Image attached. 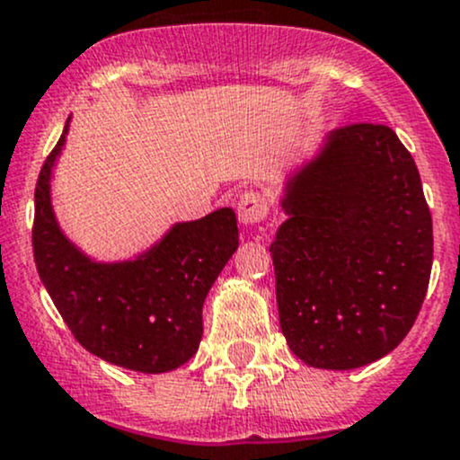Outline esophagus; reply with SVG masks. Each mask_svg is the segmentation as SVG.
Returning <instances> with one entry per match:
<instances>
[{
	"mask_svg": "<svg viewBox=\"0 0 460 460\" xmlns=\"http://www.w3.org/2000/svg\"><path fill=\"white\" fill-rule=\"evenodd\" d=\"M238 220L243 225H255V222L264 220L269 214V202L267 196L260 191H244L243 196L238 198Z\"/></svg>",
	"mask_w": 460,
	"mask_h": 460,
	"instance_id": "esophagus-1",
	"label": "esophagus"
}]
</instances>
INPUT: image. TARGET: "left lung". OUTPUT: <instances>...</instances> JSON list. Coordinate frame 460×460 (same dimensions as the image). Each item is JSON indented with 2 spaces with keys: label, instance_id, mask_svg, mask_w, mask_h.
<instances>
[{
  "label": "left lung",
  "instance_id": "obj_1",
  "mask_svg": "<svg viewBox=\"0 0 460 460\" xmlns=\"http://www.w3.org/2000/svg\"><path fill=\"white\" fill-rule=\"evenodd\" d=\"M270 244L279 326L306 366L352 370L403 341L432 270L421 176L388 125L332 129L284 185Z\"/></svg>",
  "mask_w": 460,
  "mask_h": 460
}]
</instances>
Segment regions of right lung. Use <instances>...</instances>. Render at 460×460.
Instances as JSON below:
<instances>
[{"instance_id":"1","label":"right lung","mask_w":460,"mask_h":460,"mask_svg":"<svg viewBox=\"0 0 460 460\" xmlns=\"http://www.w3.org/2000/svg\"><path fill=\"white\" fill-rule=\"evenodd\" d=\"M64 134L39 172L32 251L39 278L75 340L120 368L169 372L196 355L202 304L238 249V220L222 207L172 229L132 260L96 262L61 231L50 181Z\"/></svg>"}]
</instances>
